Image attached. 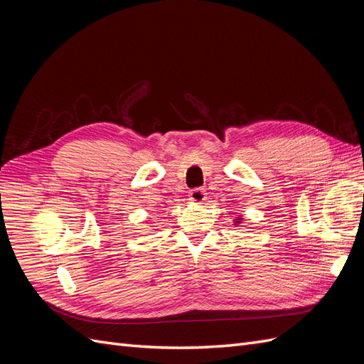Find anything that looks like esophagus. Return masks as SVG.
<instances>
[{
    "label": "esophagus",
    "instance_id": "34e87169",
    "mask_svg": "<svg viewBox=\"0 0 364 364\" xmlns=\"http://www.w3.org/2000/svg\"><path fill=\"white\" fill-rule=\"evenodd\" d=\"M205 199H206V193L203 190L196 188V190L190 191V200L193 203H202Z\"/></svg>",
    "mask_w": 364,
    "mask_h": 364
}]
</instances>
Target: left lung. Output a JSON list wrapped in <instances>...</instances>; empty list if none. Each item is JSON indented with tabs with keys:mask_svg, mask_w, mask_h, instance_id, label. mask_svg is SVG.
<instances>
[{
	"mask_svg": "<svg viewBox=\"0 0 364 364\" xmlns=\"http://www.w3.org/2000/svg\"><path fill=\"white\" fill-rule=\"evenodd\" d=\"M241 222H243V218H241V217H237V218H235V222H234V225H240Z\"/></svg>",
	"mask_w": 364,
	"mask_h": 364,
	"instance_id": "obj_1",
	"label": "left lung"
}]
</instances>
